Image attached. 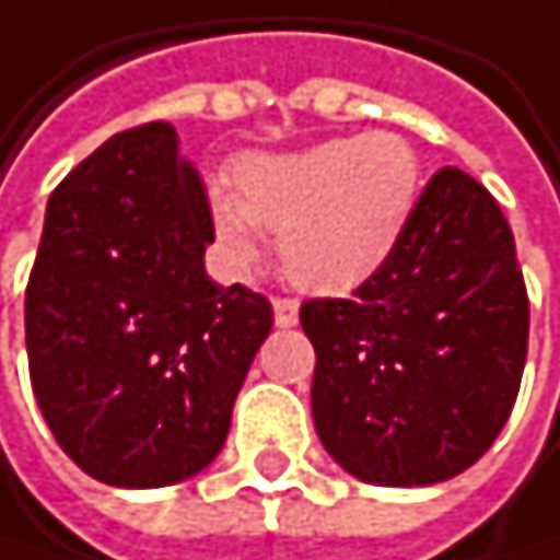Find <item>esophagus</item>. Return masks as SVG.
Segmentation results:
<instances>
[{
  "label": "esophagus",
  "instance_id": "obj_1",
  "mask_svg": "<svg viewBox=\"0 0 560 560\" xmlns=\"http://www.w3.org/2000/svg\"><path fill=\"white\" fill-rule=\"evenodd\" d=\"M298 317H301V304L294 298H277L273 301V322L280 328H294L298 325Z\"/></svg>",
  "mask_w": 560,
  "mask_h": 560
}]
</instances>
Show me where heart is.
<instances>
[{
    "label": "heart",
    "instance_id": "b5f03b06",
    "mask_svg": "<svg viewBox=\"0 0 560 560\" xmlns=\"http://www.w3.org/2000/svg\"><path fill=\"white\" fill-rule=\"evenodd\" d=\"M421 190V156L404 136H338L290 153L243 156L235 195H211V225L232 262H256L259 229H270L283 273L301 290L349 294L400 249Z\"/></svg>",
    "mask_w": 560,
    "mask_h": 560
}]
</instances>
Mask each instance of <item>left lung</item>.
<instances>
[{
    "label": "left lung",
    "instance_id": "obj_1",
    "mask_svg": "<svg viewBox=\"0 0 560 560\" xmlns=\"http://www.w3.org/2000/svg\"><path fill=\"white\" fill-rule=\"evenodd\" d=\"M325 452L373 486H434L503 431L527 362L530 304L489 190L441 167L400 249L352 301L301 307Z\"/></svg>",
    "mask_w": 560,
    "mask_h": 560
}]
</instances>
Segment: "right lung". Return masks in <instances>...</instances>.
Here are the masks:
<instances>
[{"label":"right lung","instance_id":"add662e5","mask_svg":"<svg viewBox=\"0 0 560 560\" xmlns=\"http://www.w3.org/2000/svg\"><path fill=\"white\" fill-rule=\"evenodd\" d=\"M201 174L167 122L126 129L47 201L26 287L36 404L68 458L119 489L214 462L273 307L205 273Z\"/></svg>","mask_w":560,"mask_h":560}]
</instances>
